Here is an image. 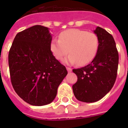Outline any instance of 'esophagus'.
Masks as SVG:
<instances>
[{
    "mask_svg": "<svg viewBox=\"0 0 128 128\" xmlns=\"http://www.w3.org/2000/svg\"><path fill=\"white\" fill-rule=\"evenodd\" d=\"M66 69H67V70H68V72H71V71H72V69H71L70 68H68V67H67Z\"/></svg>",
    "mask_w": 128,
    "mask_h": 128,
    "instance_id": "1",
    "label": "esophagus"
}]
</instances>
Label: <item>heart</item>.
Returning <instances> with one entry per match:
<instances>
[{
  "label": "heart",
  "mask_w": 128,
  "mask_h": 128,
  "mask_svg": "<svg viewBox=\"0 0 128 128\" xmlns=\"http://www.w3.org/2000/svg\"><path fill=\"white\" fill-rule=\"evenodd\" d=\"M50 50L57 60H62L68 53L70 55L65 62L79 66L86 65L94 58L99 40L96 34L84 30L71 29L60 34L59 40L50 42Z\"/></svg>",
  "instance_id": "b5f03b06"
}]
</instances>
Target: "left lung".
<instances>
[{"mask_svg": "<svg viewBox=\"0 0 128 128\" xmlns=\"http://www.w3.org/2000/svg\"><path fill=\"white\" fill-rule=\"evenodd\" d=\"M94 33L99 40L94 58L86 66L72 70L78 76L72 86L74 95L78 100L86 103L97 102L110 91L118 69V53L112 36L99 26Z\"/></svg>", "mask_w": 128, "mask_h": 128, "instance_id": "left-lung-1", "label": "left lung"}]
</instances>
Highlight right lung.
I'll return each mask as SVG.
<instances>
[{"label": "right lung", "mask_w": 128, "mask_h": 128, "mask_svg": "<svg viewBox=\"0 0 128 128\" xmlns=\"http://www.w3.org/2000/svg\"><path fill=\"white\" fill-rule=\"evenodd\" d=\"M51 40L48 27L35 25L17 34L9 52L13 88L32 106H42L53 102L68 73L51 52Z\"/></svg>", "instance_id": "add662e5"}]
</instances>
